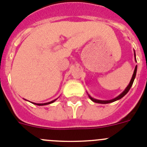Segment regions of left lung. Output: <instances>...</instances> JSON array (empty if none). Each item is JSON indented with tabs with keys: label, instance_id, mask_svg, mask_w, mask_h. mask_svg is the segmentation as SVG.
Instances as JSON below:
<instances>
[{
	"label": "left lung",
	"instance_id": "8db88e82",
	"mask_svg": "<svg viewBox=\"0 0 147 147\" xmlns=\"http://www.w3.org/2000/svg\"><path fill=\"white\" fill-rule=\"evenodd\" d=\"M135 60H136V59H135ZM136 72H137V66H135V70H134L133 75H132V79H131V81H130L129 84L128 86H127V87L126 88V89H125L124 91L121 93V95H118V97H116V98H114V99H112V100H97V99H94V98H92V97L89 96V98H90V99H91L92 101L95 102V103H99V104H109V103H112V102H114V101H115V100H119V99H121V98H123V97L124 96V95H126L127 92H128L129 90L130 89V88H131V86H132V84H133V82H134V80H135V75H136Z\"/></svg>",
	"mask_w": 147,
	"mask_h": 147
}]
</instances>
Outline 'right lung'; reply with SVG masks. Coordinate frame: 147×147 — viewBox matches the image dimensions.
Listing matches in <instances>:
<instances>
[{
    "instance_id": "right-lung-1",
    "label": "right lung",
    "mask_w": 147,
    "mask_h": 147,
    "mask_svg": "<svg viewBox=\"0 0 147 147\" xmlns=\"http://www.w3.org/2000/svg\"><path fill=\"white\" fill-rule=\"evenodd\" d=\"M56 100V99H55ZM55 100H52V101H51V102H49V103H45V104H34V103H32V104H36V105H38V106H43V105H47V104H52V103H53V102L55 101Z\"/></svg>"
}]
</instances>
